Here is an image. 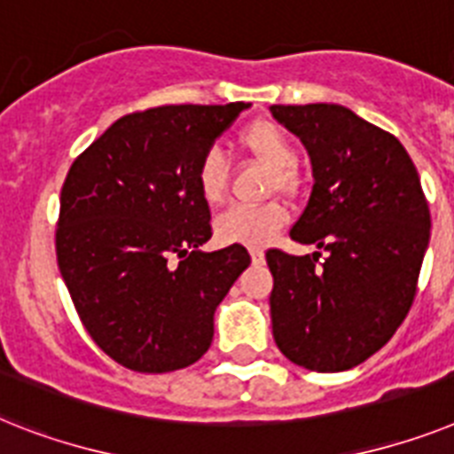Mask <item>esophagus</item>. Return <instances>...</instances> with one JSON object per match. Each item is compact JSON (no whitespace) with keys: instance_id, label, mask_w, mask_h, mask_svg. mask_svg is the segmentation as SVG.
I'll return each mask as SVG.
<instances>
[{"instance_id":"1","label":"esophagus","mask_w":454,"mask_h":454,"mask_svg":"<svg viewBox=\"0 0 454 454\" xmlns=\"http://www.w3.org/2000/svg\"><path fill=\"white\" fill-rule=\"evenodd\" d=\"M250 257H253V264H262V262H264V250L250 248Z\"/></svg>"}]
</instances>
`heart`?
Instances as JSON below:
<instances>
[{
    "mask_svg": "<svg viewBox=\"0 0 454 454\" xmlns=\"http://www.w3.org/2000/svg\"><path fill=\"white\" fill-rule=\"evenodd\" d=\"M236 144L241 151L273 168L269 178V192L273 190L287 192L294 187L297 178L292 167L297 164V148L283 127L271 120H257L243 127L236 137ZM194 183H197L200 197L208 206L223 201L224 187H227V164L218 151H208L201 155L194 171ZM286 223V208L276 201L262 206H230L215 218V236L220 243L264 246Z\"/></svg>",
    "mask_w": 454,
    "mask_h": 454,
    "instance_id": "b5f03b06",
    "label": "heart"
}]
</instances>
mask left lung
<instances>
[{"label":"left lung","mask_w":454,"mask_h":454,"mask_svg":"<svg viewBox=\"0 0 454 454\" xmlns=\"http://www.w3.org/2000/svg\"><path fill=\"white\" fill-rule=\"evenodd\" d=\"M301 138L313 192L290 236L327 253H267L280 353L310 371L362 364L392 339L418 292L429 204L399 138L339 104L271 106Z\"/></svg>","instance_id":"8db88e82"}]
</instances>
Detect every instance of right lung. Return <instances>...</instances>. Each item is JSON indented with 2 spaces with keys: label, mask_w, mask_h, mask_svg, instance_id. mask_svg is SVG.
Listing matches in <instances>:
<instances>
[{
  "label": "right lung",
  "mask_w": 454,
  "mask_h": 454,
  "mask_svg": "<svg viewBox=\"0 0 454 454\" xmlns=\"http://www.w3.org/2000/svg\"><path fill=\"white\" fill-rule=\"evenodd\" d=\"M250 104L157 106L122 115L74 160L59 194L58 267L78 317L138 373L194 364L248 250L204 253L211 211L194 171Z\"/></svg>",
  "instance_id": "1"
}]
</instances>
